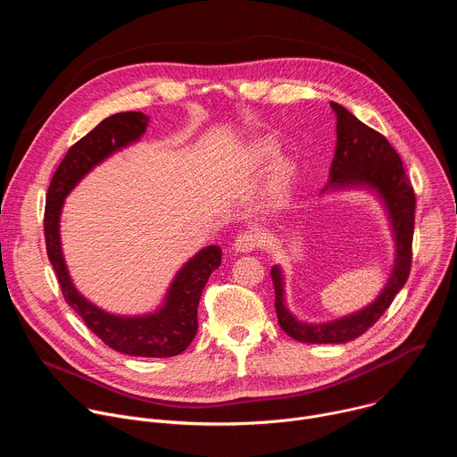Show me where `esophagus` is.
<instances>
[{
  "instance_id": "esophagus-1",
  "label": "esophagus",
  "mask_w": 457,
  "mask_h": 457,
  "mask_svg": "<svg viewBox=\"0 0 457 457\" xmlns=\"http://www.w3.org/2000/svg\"><path fill=\"white\" fill-rule=\"evenodd\" d=\"M258 245H260V237H258L256 233H253V231H244V233H240V235L235 238V244H233V247H235L237 253H251V251H254Z\"/></svg>"
}]
</instances>
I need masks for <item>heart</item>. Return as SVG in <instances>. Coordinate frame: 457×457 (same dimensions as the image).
I'll list each match as a JSON object with an SVG mask.
<instances>
[{
  "instance_id": "1",
  "label": "heart",
  "mask_w": 457,
  "mask_h": 457,
  "mask_svg": "<svg viewBox=\"0 0 457 457\" xmlns=\"http://www.w3.org/2000/svg\"><path fill=\"white\" fill-rule=\"evenodd\" d=\"M278 157V145L273 139H262L254 143L238 162V179L244 182L254 180L270 170V164ZM273 164V163H272ZM274 165V164H273ZM296 182V166L291 159H278L271 167L268 186H266V203L271 208H280L291 197Z\"/></svg>"
}]
</instances>
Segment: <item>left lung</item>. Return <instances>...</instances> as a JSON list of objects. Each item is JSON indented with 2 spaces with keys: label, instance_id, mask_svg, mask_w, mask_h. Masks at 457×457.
Wrapping results in <instances>:
<instances>
[{
  "label": "left lung",
  "instance_id": "1",
  "mask_svg": "<svg viewBox=\"0 0 457 457\" xmlns=\"http://www.w3.org/2000/svg\"><path fill=\"white\" fill-rule=\"evenodd\" d=\"M331 108L337 115V146L329 182L320 195L325 197L351 189L370 193L386 217L395 244V260L381 293L369 305L321 323H309L293 314L286 300L284 270L278 264L273 266L271 278L278 323L284 333L302 344H347L361 337L403 289L412 262L416 197L400 155L381 134L356 119L345 106L331 103Z\"/></svg>",
  "mask_w": 457,
  "mask_h": 457
}]
</instances>
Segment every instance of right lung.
<instances>
[{
	"instance_id": "add662e5",
	"label": "right lung",
	"mask_w": 457,
	"mask_h": 457,
	"mask_svg": "<svg viewBox=\"0 0 457 457\" xmlns=\"http://www.w3.org/2000/svg\"><path fill=\"white\" fill-rule=\"evenodd\" d=\"M150 117L143 112H120L101 120L76 143L55 170L46 193L45 240L50 264L67 303L88 329L108 347L128 356L170 358L184 353L197 335V307L210 275L220 266L222 249L206 245L175 273L161 303L143 314H117L90 302L74 284L61 244L64 199L99 164L124 148L137 145L146 134Z\"/></svg>"
}]
</instances>
